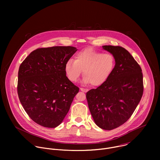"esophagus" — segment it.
<instances>
[{"label":"esophagus","mask_w":160,"mask_h":160,"mask_svg":"<svg viewBox=\"0 0 160 160\" xmlns=\"http://www.w3.org/2000/svg\"><path fill=\"white\" fill-rule=\"evenodd\" d=\"M80 89L81 91H82V92H87L88 91V89L84 88H80Z\"/></svg>","instance_id":"esophagus-1"}]
</instances>
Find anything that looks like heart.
Instances as JSON below:
<instances>
[{
	"instance_id": "1",
	"label": "heart",
	"mask_w": 160,
	"mask_h": 160,
	"mask_svg": "<svg viewBox=\"0 0 160 160\" xmlns=\"http://www.w3.org/2000/svg\"><path fill=\"white\" fill-rule=\"evenodd\" d=\"M115 66V58L112 54L89 48L77 53L75 60L68 59L64 70L68 79L73 82L78 80L83 70V83L97 87L108 80Z\"/></svg>"
}]
</instances>
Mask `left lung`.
I'll use <instances>...</instances> for the list:
<instances>
[{
    "instance_id": "obj_1",
    "label": "left lung",
    "mask_w": 160,
    "mask_h": 160,
    "mask_svg": "<svg viewBox=\"0 0 160 160\" xmlns=\"http://www.w3.org/2000/svg\"><path fill=\"white\" fill-rule=\"evenodd\" d=\"M115 58V66L108 80L87 92L86 98L95 123L111 130L132 116L143 94V75L139 64L122 47H102Z\"/></svg>"
}]
</instances>
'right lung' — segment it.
I'll list each match as a JSON object with an SVG mask.
<instances>
[{
	"instance_id": "obj_1",
	"label": "right lung",
	"mask_w": 160,
	"mask_h": 160,
	"mask_svg": "<svg viewBox=\"0 0 160 160\" xmlns=\"http://www.w3.org/2000/svg\"><path fill=\"white\" fill-rule=\"evenodd\" d=\"M77 51L72 46L40 48L21 64L18 97L28 116L37 124L55 128L69 111L79 88L66 77L64 65Z\"/></svg>"
}]
</instances>
